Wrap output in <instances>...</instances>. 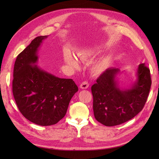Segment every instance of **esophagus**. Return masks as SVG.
I'll list each match as a JSON object with an SVG mask.
<instances>
[{
  "instance_id": "34e87169",
  "label": "esophagus",
  "mask_w": 159,
  "mask_h": 159,
  "mask_svg": "<svg viewBox=\"0 0 159 159\" xmlns=\"http://www.w3.org/2000/svg\"><path fill=\"white\" fill-rule=\"evenodd\" d=\"M80 87V88L83 89H87L89 87V84H88V82L87 81H84V82H82V83L81 84Z\"/></svg>"
}]
</instances>
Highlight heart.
<instances>
[{"label": "heart", "mask_w": 159, "mask_h": 159, "mask_svg": "<svg viewBox=\"0 0 159 159\" xmlns=\"http://www.w3.org/2000/svg\"><path fill=\"white\" fill-rule=\"evenodd\" d=\"M95 54V50L94 49H87L82 50L77 52V55L79 58L82 61H87L89 60ZM64 60L68 65L73 67L75 69H78L79 68L78 63L77 62L75 59L71 54L68 53L64 56ZM109 64V59L103 58L96 62L95 64L91 68V72L95 75H99L102 74L104 70L107 68Z\"/></svg>", "instance_id": "b5f03b06"}]
</instances>
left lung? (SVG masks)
<instances>
[{
	"label": "left lung",
	"mask_w": 159,
	"mask_h": 159,
	"mask_svg": "<svg viewBox=\"0 0 159 159\" xmlns=\"http://www.w3.org/2000/svg\"><path fill=\"white\" fill-rule=\"evenodd\" d=\"M119 70L109 68L91 86L95 119L105 126L125 123L141 111L151 85L150 70L145 64L139 66L136 82L129 89H121L115 77Z\"/></svg>",
	"instance_id": "left-lung-1"
}]
</instances>
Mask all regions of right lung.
I'll list each match as a JSON object with an SVG mask.
<instances>
[{
  "mask_svg": "<svg viewBox=\"0 0 159 159\" xmlns=\"http://www.w3.org/2000/svg\"><path fill=\"white\" fill-rule=\"evenodd\" d=\"M47 37L35 38L18 55L12 80V93L19 111L26 119L41 126L60 121L78 91L72 79L57 78L34 65L38 47Z\"/></svg>",
  "mask_w": 159,
  "mask_h": 159,
  "instance_id": "add662e5",
  "label": "right lung"
}]
</instances>
